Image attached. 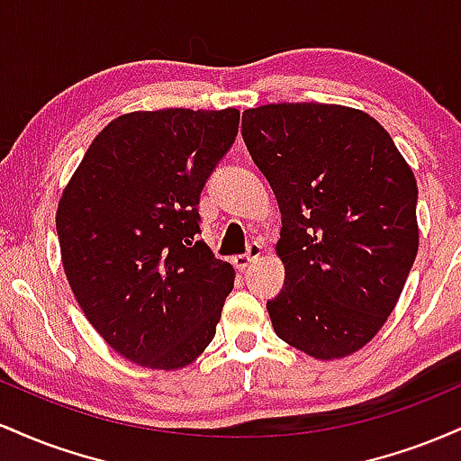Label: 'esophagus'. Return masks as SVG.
<instances>
[{"instance_id":"34e87169","label":"esophagus","mask_w":461,"mask_h":461,"mask_svg":"<svg viewBox=\"0 0 461 461\" xmlns=\"http://www.w3.org/2000/svg\"><path fill=\"white\" fill-rule=\"evenodd\" d=\"M260 256H262V247L258 245V242H251V245H249V249H247V253H242V256L234 258V267L238 268V271H247V268L251 267V264L256 262Z\"/></svg>"}]
</instances>
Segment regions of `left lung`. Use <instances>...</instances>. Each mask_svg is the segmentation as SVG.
<instances>
[{
  "instance_id": "left-lung-1",
  "label": "left lung",
  "mask_w": 461,
  "mask_h": 461,
  "mask_svg": "<svg viewBox=\"0 0 461 461\" xmlns=\"http://www.w3.org/2000/svg\"><path fill=\"white\" fill-rule=\"evenodd\" d=\"M242 139L282 212L275 333L316 359L351 356L382 330L416 260L414 173L388 131L347 105L245 110Z\"/></svg>"
}]
</instances>
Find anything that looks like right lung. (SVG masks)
<instances>
[{
  "instance_id": "add662e5",
  "label": "right lung",
  "mask_w": 461,
  "mask_h": 461,
  "mask_svg": "<svg viewBox=\"0 0 461 461\" xmlns=\"http://www.w3.org/2000/svg\"><path fill=\"white\" fill-rule=\"evenodd\" d=\"M240 113H130L99 131L58 203L62 267L91 325L131 362L173 370L212 342L234 268L201 234L199 197Z\"/></svg>"
}]
</instances>
